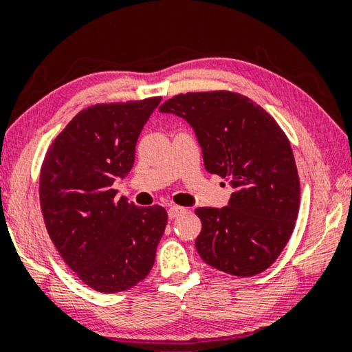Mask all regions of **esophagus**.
<instances>
[{
    "label": "esophagus",
    "instance_id": "obj_1",
    "mask_svg": "<svg viewBox=\"0 0 352 352\" xmlns=\"http://www.w3.org/2000/svg\"><path fill=\"white\" fill-rule=\"evenodd\" d=\"M184 213H187L186 208H182V206H177V205H171L170 210H168V216H170L171 219H176L182 216Z\"/></svg>",
    "mask_w": 352,
    "mask_h": 352
}]
</instances>
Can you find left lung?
I'll use <instances>...</instances> for the list:
<instances>
[{
    "mask_svg": "<svg viewBox=\"0 0 352 352\" xmlns=\"http://www.w3.org/2000/svg\"><path fill=\"white\" fill-rule=\"evenodd\" d=\"M160 112L194 128L205 170L234 189L228 206L195 210L200 258L237 277L266 271L290 240L300 211V177L285 133L261 105L232 91L177 94Z\"/></svg>",
    "mask_w": 352,
    "mask_h": 352,
    "instance_id": "obj_1",
    "label": "left lung"
}]
</instances>
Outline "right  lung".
<instances>
[{
    "instance_id": "add662e5",
    "label": "right lung",
    "mask_w": 352,
    "mask_h": 352,
    "mask_svg": "<svg viewBox=\"0 0 352 352\" xmlns=\"http://www.w3.org/2000/svg\"><path fill=\"white\" fill-rule=\"evenodd\" d=\"M162 98L96 104L76 113L47 148L40 204L47 234L67 266L100 293H118L147 277L168 214L115 199L144 124Z\"/></svg>"
}]
</instances>
